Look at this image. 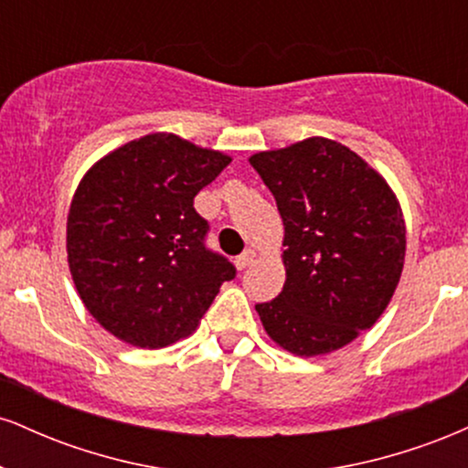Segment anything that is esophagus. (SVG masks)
Returning <instances> with one entry per match:
<instances>
[{"mask_svg": "<svg viewBox=\"0 0 468 468\" xmlns=\"http://www.w3.org/2000/svg\"><path fill=\"white\" fill-rule=\"evenodd\" d=\"M255 257H257L255 250L246 249L244 252H241V255L235 257V266H238L239 271H244V268H249V266L252 264V261H255Z\"/></svg>", "mask_w": 468, "mask_h": 468, "instance_id": "esophagus-1", "label": "esophagus"}]
</instances>
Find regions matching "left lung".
Segmentation results:
<instances>
[{"mask_svg":"<svg viewBox=\"0 0 468 468\" xmlns=\"http://www.w3.org/2000/svg\"><path fill=\"white\" fill-rule=\"evenodd\" d=\"M283 219L286 283L255 310L268 336L319 356L372 327L405 264V219L378 171L346 144L308 138L250 155Z\"/></svg>","mask_w":468,"mask_h":468,"instance_id":"obj_1","label":"left lung"}]
</instances>
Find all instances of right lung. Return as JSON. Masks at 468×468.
Masks as SVG:
<instances>
[{
  "mask_svg": "<svg viewBox=\"0 0 468 468\" xmlns=\"http://www.w3.org/2000/svg\"><path fill=\"white\" fill-rule=\"evenodd\" d=\"M229 155L176 133H149L101 158L68 213V264L88 313L121 341L158 350L196 330L235 277L208 250L193 197Z\"/></svg>",
  "mask_w": 468,
  "mask_h": 468,
  "instance_id": "obj_1",
  "label": "right lung"
}]
</instances>
